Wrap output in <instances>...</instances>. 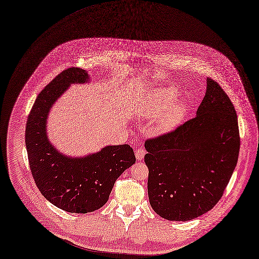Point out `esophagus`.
<instances>
[{
    "label": "esophagus",
    "mask_w": 259,
    "mask_h": 259,
    "mask_svg": "<svg viewBox=\"0 0 259 259\" xmlns=\"http://www.w3.org/2000/svg\"><path fill=\"white\" fill-rule=\"evenodd\" d=\"M145 155H146V151H145V149H143V148H139V149L136 151V158H137L139 161L143 160L144 157H145Z\"/></svg>",
    "instance_id": "esophagus-1"
}]
</instances>
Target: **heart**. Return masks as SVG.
<instances>
[{"label":"heart","instance_id":"heart-1","mask_svg":"<svg viewBox=\"0 0 259 259\" xmlns=\"http://www.w3.org/2000/svg\"><path fill=\"white\" fill-rule=\"evenodd\" d=\"M176 99L177 94L172 88H161L155 92L145 114L147 116H155L165 110L157 120L156 131L158 133L171 131L181 120L184 113V106L180 102H175Z\"/></svg>","mask_w":259,"mask_h":259}]
</instances>
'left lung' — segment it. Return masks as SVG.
<instances>
[{"mask_svg": "<svg viewBox=\"0 0 259 259\" xmlns=\"http://www.w3.org/2000/svg\"><path fill=\"white\" fill-rule=\"evenodd\" d=\"M145 148L154 211L170 221L195 219L219 202L236 167L240 137L234 105L208 77L197 115L148 139Z\"/></svg>", "mask_w": 259, "mask_h": 259, "instance_id": "1", "label": "left lung"}]
</instances>
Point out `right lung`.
Here are the masks:
<instances>
[{
  "instance_id": "right-lung-1",
  "label": "right lung",
  "mask_w": 259,
  "mask_h": 259,
  "mask_svg": "<svg viewBox=\"0 0 259 259\" xmlns=\"http://www.w3.org/2000/svg\"><path fill=\"white\" fill-rule=\"evenodd\" d=\"M87 71L70 67L39 93L28 115L25 142L33 179L41 194L70 213H89L108 200L116 179L136 163L128 145L107 146L84 158L59 153L48 141L46 120L53 103L74 83H85Z\"/></svg>"
}]
</instances>
